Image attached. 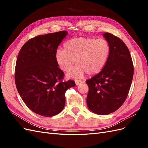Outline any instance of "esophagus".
Wrapping results in <instances>:
<instances>
[{"label":"esophagus","mask_w":148,"mask_h":148,"mask_svg":"<svg viewBox=\"0 0 148 148\" xmlns=\"http://www.w3.org/2000/svg\"><path fill=\"white\" fill-rule=\"evenodd\" d=\"M82 83H83L82 80H80V79H76L75 80V84H76V85H77V86L80 84Z\"/></svg>","instance_id":"esophagus-1"}]
</instances>
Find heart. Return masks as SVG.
Wrapping results in <instances>:
<instances>
[{
    "mask_svg": "<svg viewBox=\"0 0 148 148\" xmlns=\"http://www.w3.org/2000/svg\"><path fill=\"white\" fill-rule=\"evenodd\" d=\"M64 50L58 49L56 59L62 70L69 71L70 77L79 78L86 73L94 75L99 73L109 59L110 47L106 39L78 37L70 39L65 42Z\"/></svg>",
    "mask_w": 148,
    "mask_h": 148,
    "instance_id": "1",
    "label": "heart"
}]
</instances>
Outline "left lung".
I'll return each mask as SVG.
<instances>
[{
    "mask_svg": "<svg viewBox=\"0 0 148 148\" xmlns=\"http://www.w3.org/2000/svg\"><path fill=\"white\" fill-rule=\"evenodd\" d=\"M109 42V59L100 72L88 79L87 106L93 112L107 115L122 106L130 88L134 68L130 53L122 39L106 33Z\"/></svg>",
    "mask_w": 148,
    "mask_h": 148,
    "instance_id": "1",
    "label": "left lung"
}]
</instances>
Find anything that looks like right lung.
<instances>
[{
	"label": "right lung",
	"mask_w": 148,
	"mask_h": 148,
	"mask_svg": "<svg viewBox=\"0 0 148 148\" xmlns=\"http://www.w3.org/2000/svg\"><path fill=\"white\" fill-rule=\"evenodd\" d=\"M67 34L66 31L38 35L21 48L15 70L18 92L28 108L44 117H52L63 110L66 91L75 86L73 80L64 82L56 52Z\"/></svg>",
	"instance_id": "right-lung-1"
}]
</instances>
